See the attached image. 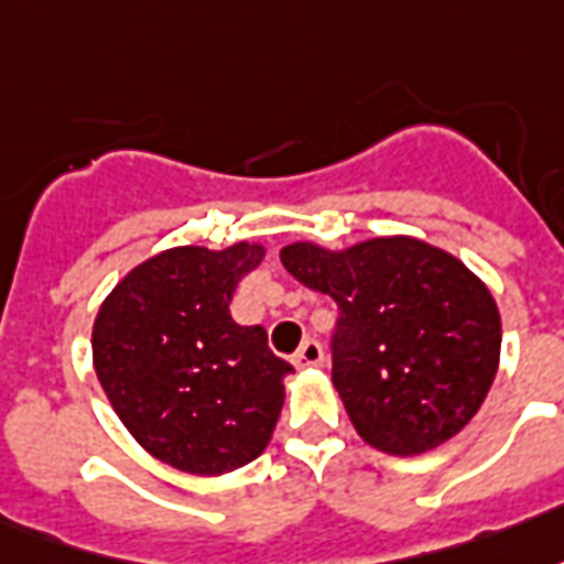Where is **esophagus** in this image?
Masks as SVG:
<instances>
[{"mask_svg": "<svg viewBox=\"0 0 564 564\" xmlns=\"http://www.w3.org/2000/svg\"><path fill=\"white\" fill-rule=\"evenodd\" d=\"M324 364V348L318 339H306L300 345L297 355H294V367L297 369H310V367H322Z\"/></svg>", "mask_w": 564, "mask_h": 564, "instance_id": "esophagus-1", "label": "esophagus"}]
</instances>
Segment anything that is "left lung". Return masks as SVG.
<instances>
[{"label":"left lung","instance_id":"obj_1","mask_svg":"<svg viewBox=\"0 0 564 564\" xmlns=\"http://www.w3.org/2000/svg\"><path fill=\"white\" fill-rule=\"evenodd\" d=\"M279 258L339 306L333 388L367 445L426 454L478 414L499 369L501 318L459 258L405 234L345 249L297 240Z\"/></svg>","mask_w":564,"mask_h":564}]
</instances>
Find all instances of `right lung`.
I'll return each mask as SVG.
<instances>
[{
  "mask_svg": "<svg viewBox=\"0 0 564 564\" xmlns=\"http://www.w3.org/2000/svg\"><path fill=\"white\" fill-rule=\"evenodd\" d=\"M261 242L174 246L119 279L93 322V367L134 442L186 475L216 478L273 438L291 364L264 327L231 318L234 288Z\"/></svg>",
  "mask_w": 564,
  "mask_h": 564,
  "instance_id": "right-lung-1",
  "label": "right lung"
}]
</instances>
